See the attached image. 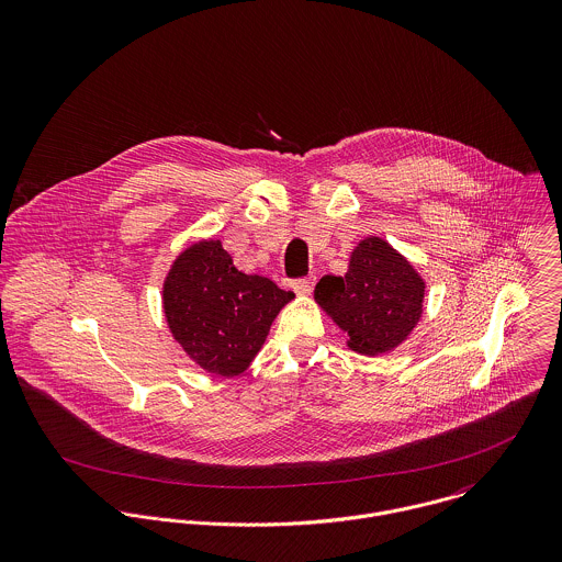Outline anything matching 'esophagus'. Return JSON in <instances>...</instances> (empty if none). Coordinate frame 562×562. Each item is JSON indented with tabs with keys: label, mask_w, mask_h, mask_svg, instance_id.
<instances>
[{
	"label": "esophagus",
	"mask_w": 562,
	"mask_h": 562,
	"mask_svg": "<svg viewBox=\"0 0 562 562\" xmlns=\"http://www.w3.org/2000/svg\"><path fill=\"white\" fill-rule=\"evenodd\" d=\"M314 283H316V277H305V279H294V281L290 283V288H292L299 296H307V294H312Z\"/></svg>",
	"instance_id": "esophagus-1"
}]
</instances>
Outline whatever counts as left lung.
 <instances>
[{
  "mask_svg": "<svg viewBox=\"0 0 562 562\" xmlns=\"http://www.w3.org/2000/svg\"><path fill=\"white\" fill-rule=\"evenodd\" d=\"M426 283L406 257L383 238L370 236L352 248L344 277L326 274L316 303L344 333L348 346L368 357L401 346L422 318Z\"/></svg>",
  "mask_w": 562,
  "mask_h": 562,
  "instance_id": "8db88e82",
  "label": "left lung"
}]
</instances>
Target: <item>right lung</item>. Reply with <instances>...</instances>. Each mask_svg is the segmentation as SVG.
Wrapping results in <instances>:
<instances>
[{
	"mask_svg": "<svg viewBox=\"0 0 562 562\" xmlns=\"http://www.w3.org/2000/svg\"><path fill=\"white\" fill-rule=\"evenodd\" d=\"M294 299L266 277L244 274L218 240L188 246L170 266L161 303L168 328L205 372L238 376Z\"/></svg>",
	"mask_w": 562,
	"mask_h": 562,
	"instance_id": "1",
	"label": "right lung"
}]
</instances>
